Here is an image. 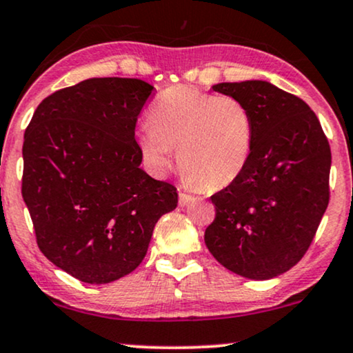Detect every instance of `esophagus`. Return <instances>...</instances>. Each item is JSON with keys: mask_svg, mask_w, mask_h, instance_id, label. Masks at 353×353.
Segmentation results:
<instances>
[{"mask_svg": "<svg viewBox=\"0 0 353 353\" xmlns=\"http://www.w3.org/2000/svg\"><path fill=\"white\" fill-rule=\"evenodd\" d=\"M194 199V196L193 194H190V193H180V205H186L188 203H190V201H193Z\"/></svg>", "mask_w": 353, "mask_h": 353, "instance_id": "1", "label": "esophagus"}]
</instances>
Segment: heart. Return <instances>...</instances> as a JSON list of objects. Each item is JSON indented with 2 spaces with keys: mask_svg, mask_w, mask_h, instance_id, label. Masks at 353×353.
Returning <instances> with one entry per match:
<instances>
[{
  "mask_svg": "<svg viewBox=\"0 0 353 353\" xmlns=\"http://www.w3.org/2000/svg\"><path fill=\"white\" fill-rule=\"evenodd\" d=\"M149 126L137 148L154 170H165L172 149L185 178L205 190L235 181L253 149V117L232 95L201 92L190 85L168 87L149 110Z\"/></svg>",
  "mask_w": 353,
  "mask_h": 353,
  "instance_id": "1",
  "label": "heart"
}]
</instances>
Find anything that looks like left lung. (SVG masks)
I'll use <instances>...</instances> for the list:
<instances>
[{
    "instance_id": "left-lung-1",
    "label": "left lung",
    "mask_w": 353,
    "mask_h": 353,
    "mask_svg": "<svg viewBox=\"0 0 353 353\" xmlns=\"http://www.w3.org/2000/svg\"><path fill=\"white\" fill-rule=\"evenodd\" d=\"M253 117V149L241 175L210 196V254L254 281L277 277L308 251L329 204L331 148L314 112L266 81L221 82Z\"/></svg>"
}]
</instances>
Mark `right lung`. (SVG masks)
Here are the masks:
<instances>
[{"label":"right lung","instance_id":"1","mask_svg":"<svg viewBox=\"0 0 353 353\" xmlns=\"http://www.w3.org/2000/svg\"><path fill=\"white\" fill-rule=\"evenodd\" d=\"M154 87L94 77L42 100L24 132L22 198L54 266L85 283L128 276L148 253L176 188L143 168L136 121Z\"/></svg>","mask_w":353,"mask_h":353}]
</instances>
